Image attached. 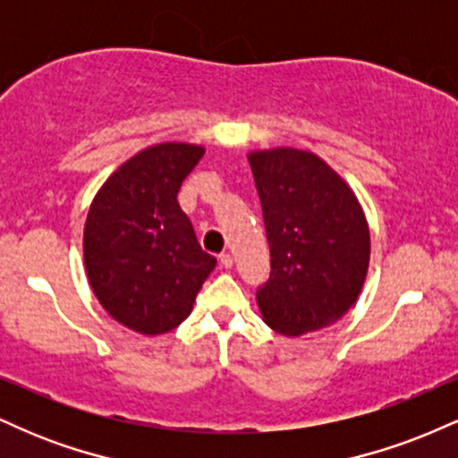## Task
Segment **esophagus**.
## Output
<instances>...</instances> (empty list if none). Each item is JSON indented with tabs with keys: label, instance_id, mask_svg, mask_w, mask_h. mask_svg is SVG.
Here are the masks:
<instances>
[{
	"label": "esophagus",
	"instance_id": "34e87169",
	"mask_svg": "<svg viewBox=\"0 0 458 458\" xmlns=\"http://www.w3.org/2000/svg\"><path fill=\"white\" fill-rule=\"evenodd\" d=\"M219 262H222V267H225V269H230V267L234 265L233 256H230L228 251H225V254H219Z\"/></svg>",
	"mask_w": 458,
	"mask_h": 458
}]
</instances>
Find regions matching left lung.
<instances>
[{"mask_svg":"<svg viewBox=\"0 0 458 458\" xmlns=\"http://www.w3.org/2000/svg\"><path fill=\"white\" fill-rule=\"evenodd\" d=\"M271 250V277L256 293L262 320L297 338L343 318L370 262L364 208L327 161L277 146L247 152Z\"/></svg>","mask_w":458,"mask_h":458,"instance_id":"1","label":"left lung"}]
</instances>
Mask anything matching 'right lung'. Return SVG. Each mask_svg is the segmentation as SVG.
<instances>
[{
	"instance_id": "add662e5",
	"label": "right lung",
	"mask_w": 458,
	"mask_h": 458,
	"mask_svg": "<svg viewBox=\"0 0 458 458\" xmlns=\"http://www.w3.org/2000/svg\"><path fill=\"white\" fill-rule=\"evenodd\" d=\"M204 146L163 141L135 152L94 196L83 225V267L105 312L144 335L185 320L217 265L178 207V189Z\"/></svg>"
}]
</instances>
